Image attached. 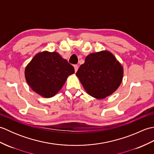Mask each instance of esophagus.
I'll use <instances>...</instances> for the list:
<instances>
[{
  "instance_id": "34e87169",
  "label": "esophagus",
  "mask_w": 154,
  "mask_h": 154,
  "mask_svg": "<svg viewBox=\"0 0 154 154\" xmlns=\"http://www.w3.org/2000/svg\"><path fill=\"white\" fill-rule=\"evenodd\" d=\"M73 67H74V69H75V71L77 72V70H78V68H79V66H78L77 65H74Z\"/></svg>"
}]
</instances>
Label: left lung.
<instances>
[{
    "label": "left lung",
    "mask_w": 154,
    "mask_h": 154,
    "mask_svg": "<svg viewBox=\"0 0 154 154\" xmlns=\"http://www.w3.org/2000/svg\"><path fill=\"white\" fill-rule=\"evenodd\" d=\"M124 69L115 56L107 50L88 55L76 73L87 94L103 99L111 95L120 85Z\"/></svg>",
    "instance_id": "1"
}]
</instances>
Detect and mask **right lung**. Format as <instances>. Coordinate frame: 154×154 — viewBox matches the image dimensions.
Masks as SVG:
<instances>
[{
	"mask_svg": "<svg viewBox=\"0 0 154 154\" xmlns=\"http://www.w3.org/2000/svg\"><path fill=\"white\" fill-rule=\"evenodd\" d=\"M74 67L56 51L39 52L32 58L24 70L25 79L35 93L44 98L55 96Z\"/></svg>",
	"mask_w": 154,
	"mask_h": 154,
	"instance_id": "right-lung-1",
	"label": "right lung"
}]
</instances>
